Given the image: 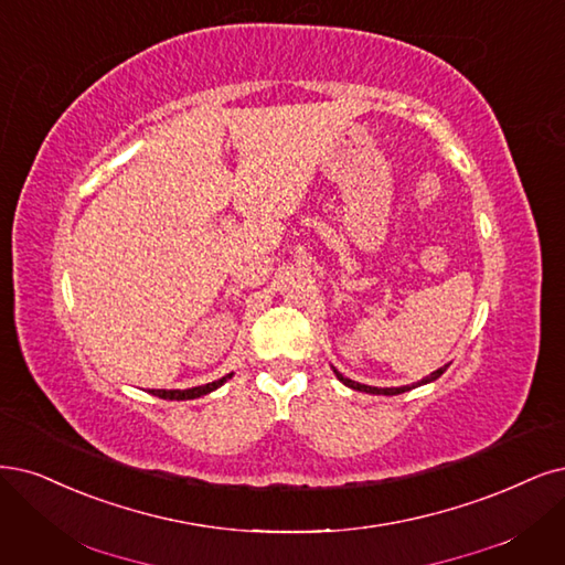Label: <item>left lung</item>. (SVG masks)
Segmentation results:
<instances>
[{
  "mask_svg": "<svg viewBox=\"0 0 565 565\" xmlns=\"http://www.w3.org/2000/svg\"><path fill=\"white\" fill-rule=\"evenodd\" d=\"M446 366L449 364H444V366H439L437 372H433L430 376H425V379H420L418 383H412V385H399V387H376V385H364V383H358V381H350L348 376H343L339 369H334V374H337V379L343 383V385H348V387H353V391H360V393H369V395H399V393H406V391H412V387H418V385H425V383H433V381H437L444 372H446Z\"/></svg>",
  "mask_w": 565,
  "mask_h": 565,
  "instance_id": "8db88e82",
  "label": "left lung"
}]
</instances>
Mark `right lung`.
Returning <instances> with one entry per match:
<instances>
[{
  "mask_svg": "<svg viewBox=\"0 0 565 565\" xmlns=\"http://www.w3.org/2000/svg\"><path fill=\"white\" fill-rule=\"evenodd\" d=\"M231 376L233 374H226L220 381H212V383H205V385H199V387H186V391H149V393L161 397V399H196V397H203L212 391H217V387H222Z\"/></svg>",
  "mask_w": 565,
  "mask_h": 565,
  "instance_id": "obj_1",
  "label": "right lung"
}]
</instances>
